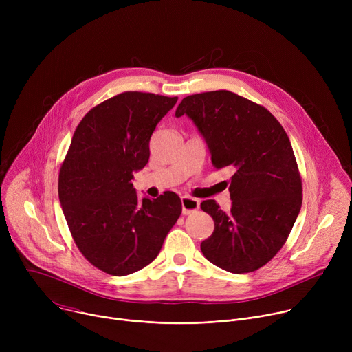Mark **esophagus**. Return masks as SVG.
<instances>
[{"mask_svg":"<svg viewBox=\"0 0 352 352\" xmlns=\"http://www.w3.org/2000/svg\"><path fill=\"white\" fill-rule=\"evenodd\" d=\"M181 204H182V214H185V216L192 214L199 209V200L193 199L190 196H182Z\"/></svg>","mask_w":352,"mask_h":352,"instance_id":"34e87169","label":"esophagus"}]
</instances>
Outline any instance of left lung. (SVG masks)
<instances>
[{
    "mask_svg": "<svg viewBox=\"0 0 352 352\" xmlns=\"http://www.w3.org/2000/svg\"><path fill=\"white\" fill-rule=\"evenodd\" d=\"M182 116L204 136L213 166L232 173L231 210L213 199L200 205L214 221L202 254L226 272H255L281 249L302 205L291 142L265 107L228 90L182 98L175 117Z\"/></svg>",
    "mask_w": 352,
    "mask_h": 352,
    "instance_id": "1",
    "label": "left lung"
}]
</instances>
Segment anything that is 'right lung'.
I'll return each mask as SVG.
<instances>
[{
	"instance_id": "right-lung-1",
	"label": "right lung",
	"mask_w": 352,
	"mask_h": 352,
	"mask_svg": "<svg viewBox=\"0 0 352 352\" xmlns=\"http://www.w3.org/2000/svg\"><path fill=\"white\" fill-rule=\"evenodd\" d=\"M178 97L125 91L78 125L60 170L58 196L83 256L113 276L152 263L182 205L174 192L139 199L132 179L148 162V142Z\"/></svg>"
}]
</instances>
